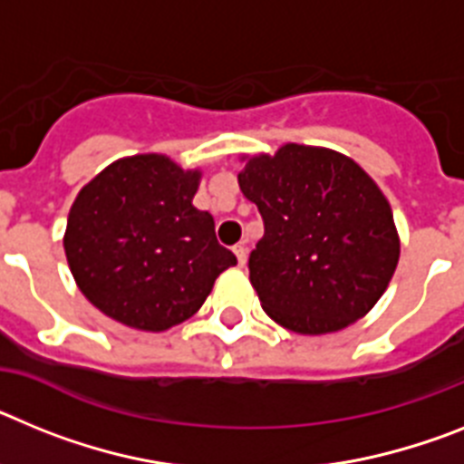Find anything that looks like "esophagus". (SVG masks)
<instances>
[{
    "instance_id": "esophagus-1",
    "label": "esophagus",
    "mask_w": 464,
    "mask_h": 464,
    "mask_svg": "<svg viewBox=\"0 0 464 464\" xmlns=\"http://www.w3.org/2000/svg\"><path fill=\"white\" fill-rule=\"evenodd\" d=\"M233 252H236V256H237V264L240 266L247 264V247H245V245H236V247H233Z\"/></svg>"
}]
</instances>
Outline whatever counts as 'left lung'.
Masks as SVG:
<instances>
[{"label": "left lung", "instance_id": "obj_1", "mask_svg": "<svg viewBox=\"0 0 464 464\" xmlns=\"http://www.w3.org/2000/svg\"><path fill=\"white\" fill-rule=\"evenodd\" d=\"M259 208L264 237L247 268L261 308L296 334L348 327L388 289L400 240L392 209L354 160L285 144L237 175Z\"/></svg>", "mask_w": 464, "mask_h": 464}]
</instances>
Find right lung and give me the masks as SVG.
<instances>
[{
	"label": "right lung",
	"mask_w": 464,
	"mask_h": 464,
	"mask_svg": "<svg viewBox=\"0 0 464 464\" xmlns=\"http://www.w3.org/2000/svg\"><path fill=\"white\" fill-rule=\"evenodd\" d=\"M198 172L156 154L111 163L76 196L64 255L76 285L111 320L163 332L188 320L236 266L215 219L191 205Z\"/></svg>",
	"instance_id": "right-lung-1"
}]
</instances>
